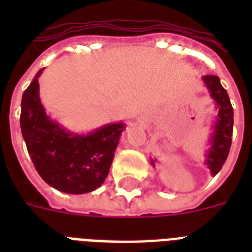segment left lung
<instances>
[{
  "instance_id": "1",
  "label": "left lung",
  "mask_w": 252,
  "mask_h": 252,
  "mask_svg": "<svg viewBox=\"0 0 252 252\" xmlns=\"http://www.w3.org/2000/svg\"><path fill=\"white\" fill-rule=\"evenodd\" d=\"M203 81L207 89L211 93V96L216 102L219 114L213 126V133L211 137V148L208 150L207 161L205 165L211 170L212 175L215 176L222 168L223 163L226 161L227 154L230 152L231 134H233V107H231L230 98L220 82L217 76H204ZM152 165L154 166V161L152 159Z\"/></svg>"
}]
</instances>
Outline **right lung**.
Returning <instances> with one entry per match:
<instances>
[{
  "mask_svg": "<svg viewBox=\"0 0 252 252\" xmlns=\"http://www.w3.org/2000/svg\"><path fill=\"white\" fill-rule=\"evenodd\" d=\"M40 69L23 93L21 129L32 163L45 183L73 195L99 188L108 175L123 123L107 124L89 134L65 130L45 114L39 98Z\"/></svg>",
  "mask_w": 252,
  "mask_h": 252,
  "instance_id": "add662e5",
  "label": "right lung"
}]
</instances>
